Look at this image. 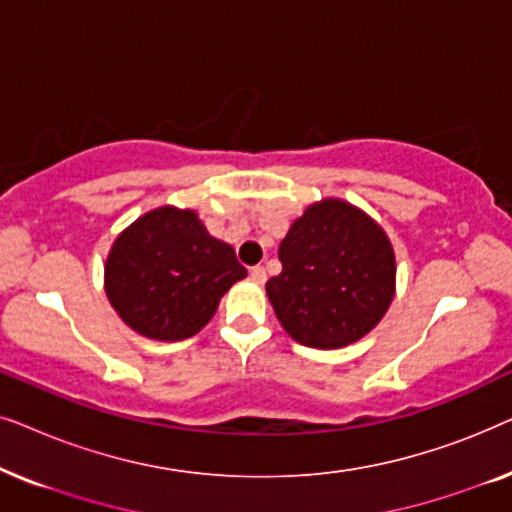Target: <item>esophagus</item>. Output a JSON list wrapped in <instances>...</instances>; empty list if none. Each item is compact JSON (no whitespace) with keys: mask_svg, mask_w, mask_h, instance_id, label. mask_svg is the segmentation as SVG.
Segmentation results:
<instances>
[{"mask_svg":"<svg viewBox=\"0 0 512 512\" xmlns=\"http://www.w3.org/2000/svg\"><path fill=\"white\" fill-rule=\"evenodd\" d=\"M249 277L254 279L256 284H265V279H268V272H265V268L263 265H256V268H251V272H249Z\"/></svg>","mask_w":512,"mask_h":512,"instance_id":"34e87169","label":"esophagus"}]
</instances>
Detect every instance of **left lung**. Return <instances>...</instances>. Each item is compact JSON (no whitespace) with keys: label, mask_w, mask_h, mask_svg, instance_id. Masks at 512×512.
I'll return each mask as SVG.
<instances>
[{"label":"left lung","mask_w":512,"mask_h":512,"mask_svg":"<svg viewBox=\"0 0 512 512\" xmlns=\"http://www.w3.org/2000/svg\"><path fill=\"white\" fill-rule=\"evenodd\" d=\"M265 284L279 324L305 347L340 349L380 324L396 293V254L373 216L340 198L312 202L279 244Z\"/></svg>","instance_id":"obj_1"}]
</instances>
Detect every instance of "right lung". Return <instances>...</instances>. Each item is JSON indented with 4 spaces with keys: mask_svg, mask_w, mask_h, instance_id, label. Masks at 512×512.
<instances>
[{
    "mask_svg": "<svg viewBox=\"0 0 512 512\" xmlns=\"http://www.w3.org/2000/svg\"><path fill=\"white\" fill-rule=\"evenodd\" d=\"M247 277L228 242L195 209L163 205L121 230L104 261V293L118 317L149 340L193 338L230 286Z\"/></svg>",
    "mask_w": 512,
    "mask_h": 512,
    "instance_id": "obj_1",
    "label": "right lung"
}]
</instances>
